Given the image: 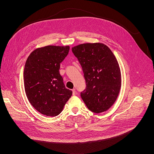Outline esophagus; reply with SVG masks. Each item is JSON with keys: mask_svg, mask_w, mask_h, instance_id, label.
<instances>
[{"mask_svg": "<svg viewBox=\"0 0 154 154\" xmlns=\"http://www.w3.org/2000/svg\"><path fill=\"white\" fill-rule=\"evenodd\" d=\"M77 94H78L77 91H76L75 89H73V90H72V94H73L74 96H75V95H77Z\"/></svg>", "mask_w": 154, "mask_h": 154, "instance_id": "34e87169", "label": "esophagus"}]
</instances>
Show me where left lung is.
Returning <instances> with one entry per match:
<instances>
[{
	"instance_id": "1",
	"label": "left lung",
	"mask_w": 154,
	"mask_h": 154,
	"mask_svg": "<svg viewBox=\"0 0 154 154\" xmlns=\"http://www.w3.org/2000/svg\"><path fill=\"white\" fill-rule=\"evenodd\" d=\"M80 62L86 82L81 97L87 108L103 112L112 105L122 85L119 63L109 47L101 43H86L72 48Z\"/></svg>"
}]
</instances>
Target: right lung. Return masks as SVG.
I'll return each mask as SVG.
<instances>
[{"mask_svg":"<svg viewBox=\"0 0 154 154\" xmlns=\"http://www.w3.org/2000/svg\"><path fill=\"white\" fill-rule=\"evenodd\" d=\"M69 46L48 45L36 49L25 64L24 83L29 103L40 113L58 116L72 96L65 86L59 69Z\"/></svg>","mask_w":154,"mask_h":154,"instance_id":"obj_1","label":"right lung"}]
</instances>
